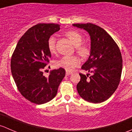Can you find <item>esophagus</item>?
Wrapping results in <instances>:
<instances>
[{
    "mask_svg": "<svg viewBox=\"0 0 132 132\" xmlns=\"http://www.w3.org/2000/svg\"><path fill=\"white\" fill-rule=\"evenodd\" d=\"M71 74H72V72H71V71H66V76L70 75H71Z\"/></svg>",
    "mask_w": 132,
    "mask_h": 132,
    "instance_id": "34e87169",
    "label": "esophagus"
}]
</instances>
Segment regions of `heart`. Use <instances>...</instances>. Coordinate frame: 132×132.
I'll return each mask as SVG.
<instances>
[{
    "label": "heart",
    "mask_w": 132,
    "mask_h": 132,
    "mask_svg": "<svg viewBox=\"0 0 132 132\" xmlns=\"http://www.w3.org/2000/svg\"><path fill=\"white\" fill-rule=\"evenodd\" d=\"M66 36L71 41V42L75 46L76 51L82 57L86 58L90 54V48L87 44L82 43L84 37L77 30H71L65 33ZM56 39L54 36H51L47 41V46L49 51L52 54L55 52ZM80 64V59L75 55L72 56H64L61 59L58 60L55 64L57 67L65 69L66 71H71Z\"/></svg>",
    "instance_id": "1"
}]
</instances>
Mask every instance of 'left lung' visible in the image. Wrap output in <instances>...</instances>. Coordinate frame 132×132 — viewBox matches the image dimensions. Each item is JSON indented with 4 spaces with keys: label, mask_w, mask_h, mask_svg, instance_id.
Listing matches in <instances>:
<instances>
[{
    "label": "left lung",
    "mask_w": 132,
    "mask_h": 132,
    "mask_svg": "<svg viewBox=\"0 0 132 132\" xmlns=\"http://www.w3.org/2000/svg\"><path fill=\"white\" fill-rule=\"evenodd\" d=\"M84 29L91 38V50L87 61L81 68L93 75L80 73L77 85L80 96L86 101L99 103L109 99L118 88L123 68V59L118 45L100 27L93 23H74Z\"/></svg>",
    "instance_id": "1"
}]
</instances>
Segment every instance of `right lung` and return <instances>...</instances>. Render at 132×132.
<instances>
[{
  "mask_svg": "<svg viewBox=\"0 0 132 132\" xmlns=\"http://www.w3.org/2000/svg\"><path fill=\"white\" fill-rule=\"evenodd\" d=\"M60 30V25L38 23L30 27L17 43L11 60V70L18 91L32 103H47L56 96L66 71L62 68L43 75L51 53L48 38Z\"/></svg>",
  "mask_w": 132,
  "mask_h": 132,
  "instance_id": "obj_1",
  "label": "right lung"
}]
</instances>
